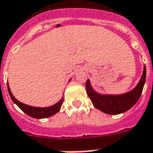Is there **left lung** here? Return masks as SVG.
<instances>
[{"label":"left lung","instance_id":"left-lung-1","mask_svg":"<svg viewBox=\"0 0 153 153\" xmlns=\"http://www.w3.org/2000/svg\"><path fill=\"white\" fill-rule=\"evenodd\" d=\"M146 79V68L144 66L138 84L133 90L121 95H103L94 91L90 80L86 82V91L96 108L107 114H118L129 110L138 101Z\"/></svg>","mask_w":153,"mask_h":153}]
</instances>
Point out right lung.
Returning a JSON list of instances; mask_svg holds the SVG:
<instances>
[{"label": "right lung", "mask_w": 153, "mask_h": 153, "mask_svg": "<svg viewBox=\"0 0 153 153\" xmlns=\"http://www.w3.org/2000/svg\"><path fill=\"white\" fill-rule=\"evenodd\" d=\"M70 81V80H69ZM8 93H9V96H10L11 99L13 101L14 103L18 106V107L24 111V113H26L27 115H29L30 117H32V118H49L51 116L53 115L57 114L58 111L61 109V107H62V103H63V101H64V97H62V99L53 106H51V107H31V106H29V105L24 104L23 102H19V100H17L16 98L13 96V93L10 90V88H9V85H8Z\"/></svg>", "instance_id": "add662e5"}]
</instances>
